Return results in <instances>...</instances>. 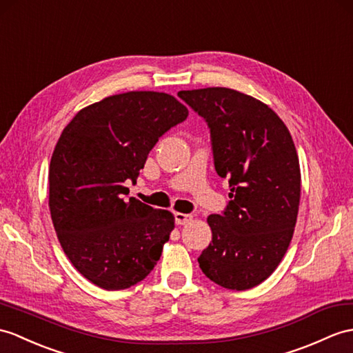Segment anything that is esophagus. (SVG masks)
Returning a JSON list of instances; mask_svg holds the SVG:
<instances>
[{
	"mask_svg": "<svg viewBox=\"0 0 353 353\" xmlns=\"http://www.w3.org/2000/svg\"><path fill=\"white\" fill-rule=\"evenodd\" d=\"M192 215L190 214H180V212H177L176 214V224L177 225H185V224H190L192 221Z\"/></svg>",
	"mask_w": 353,
	"mask_h": 353,
	"instance_id": "esophagus-1",
	"label": "esophagus"
}]
</instances>
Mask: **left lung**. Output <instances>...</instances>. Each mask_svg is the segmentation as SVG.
Instances as JSON below:
<instances>
[{"mask_svg": "<svg viewBox=\"0 0 353 353\" xmlns=\"http://www.w3.org/2000/svg\"><path fill=\"white\" fill-rule=\"evenodd\" d=\"M179 97L208 121L215 170L230 201L209 215L212 242L199 263L221 288L248 290L280 265L292 242L301 168L288 126L259 99L225 87L183 90Z\"/></svg>", "mask_w": 353, "mask_h": 353, "instance_id": "left-lung-1", "label": "left lung"}]
</instances>
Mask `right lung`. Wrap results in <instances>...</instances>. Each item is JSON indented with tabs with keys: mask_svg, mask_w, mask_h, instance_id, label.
Here are the masks:
<instances>
[{
	"mask_svg": "<svg viewBox=\"0 0 353 353\" xmlns=\"http://www.w3.org/2000/svg\"><path fill=\"white\" fill-rule=\"evenodd\" d=\"M188 117L174 96L128 92L81 110L49 163V210L61 248L88 281L123 290L152 272L174 230V215L130 196L147 154Z\"/></svg>",
	"mask_w": 353,
	"mask_h": 353,
	"instance_id": "add662e5",
	"label": "right lung"
}]
</instances>
